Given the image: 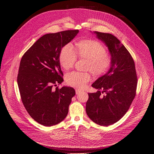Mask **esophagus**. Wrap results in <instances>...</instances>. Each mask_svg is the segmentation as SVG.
<instances>
[{"mask_svg": "<svg viewBox=\"0 0 154 154\" xmlns=\"http://www.w3.org/2000/svg\"><path fill=\"white\" fill-rule=\"evenodd\" d=\"M83 92L82 90H79V89H76L75 90V93H76V94H79L80 93H82Z\"/></svg>", "mask_w": 154, "mask_h": 154, "instance_id": "34e87169", "label": "esophagus"}]
</instances>
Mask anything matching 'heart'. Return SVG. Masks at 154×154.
<instances>
[{
    "instance_id": "heart-1",
    "label": "heart",
    "mask_w": 154,
    "mask_h": 154,
    "mask_svg": "<svg viewBox=\"0 0 154 154\" xmlns=\"http://www.w3.org/2000/svg\"><path fill=\"white\" fill-rule=\"evenodd\" d=\"M79 58L88 60L86 69L96 76H101L110 69L113 60L110 55L106 54V48L95 39H83L76 43L75 51L70 44L61 48L59 55V62L61 67L67 70L74 66ZM91 80L88 72H71L66 75V82L73 87L83 88Z\"/></svg>"
}]
</instances>
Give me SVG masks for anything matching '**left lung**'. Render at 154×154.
<instances>
[{
	"label": "left lung",
	"instance_id": "8db88e82",
	"mask_svg": "<svg viewBox=\"0 0 154 154\" xmlns=\"http://www.w3.org/2000/svg\"><path fill=\"white\" fill-rule=\"evenodd\" d=\"M94 33L108 48L113 63L108 72L92 84L99 91L88 93L86 112L94 122L107 126L118 122L128 111L136 96L138 78L134 60L120 41L112 34Z\"/></svg>",
	"mask_w": 154,
	"mask_h": 154
}]
</instances>
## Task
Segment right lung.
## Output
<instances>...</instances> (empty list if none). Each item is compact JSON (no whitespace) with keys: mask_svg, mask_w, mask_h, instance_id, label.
I'll use <instances>...</instances> for the list:
<instances>
[{"mask_svg":"<svg viewBox=\"0 0 154 154\" xmlns=\"http://www.w3.org/2000/svg\"><path fill=\"white\" fill-rule=\"evenodd\" d=\"M78 33L71 30L43 35L22 57L17 77L20 98L30 116L42 125L61 122L75 94L71 87L52 88L63 81L60 51Z\"/></svg>","mask_w":154,"mask_h":154,"instance_id":"obj_1","label":"right lung"}]
</instances>
